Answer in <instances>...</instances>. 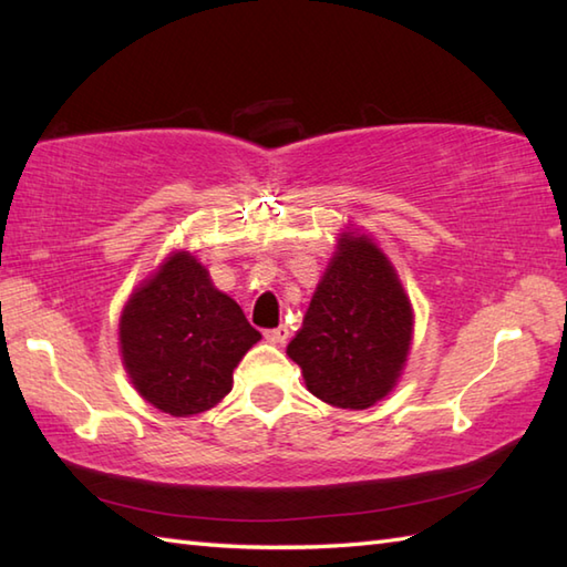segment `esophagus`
Wrapping results in <instances>:
<instances>
[{
    "mask_svg": "<svg viewBox=\"0 0 567 567\" xmlns=\"http://www.w3.org/2000/svg\"><path fill=\"white\" fill-rule=\"evenodd\" d=\"M262 336L270 343H285L287 339H290V331H287V327H277V329H268Z\"/></svg>",
    "mask_w": 567,
    "mask_h": 567,
    "instance_id": "1",
    "label": "esophagus"
}]
</instances>
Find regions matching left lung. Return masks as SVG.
Returning <instances> with one entry per match:
<instances>
[{
	"label": "left lung",
	"instance_id": "1",
	"mask_svg": "<svg viewBox=\"0 0 567 567\" xmlns=\"http://www.w3.org/2000/svg\"><path fill=\"white\" fill-rule=\"evenodd\" d=\"M412 319L390 260L370 238L343 234L287 355L321 402L368 409L400 378Z\"/></svg>",
	"mask_w": 567,
	"mask_h": 567
}]
</instances>
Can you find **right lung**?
Wrapping results in <instances>:
<instances>
[{
  "mask_svg": "<svg viewBox=\"0 0 567 567\" xmlns=\"http://www.w3.org/2000/svg\"><path fill=\"white\" fill-rule=\"evenodd\" d=\"M122 355L143 400L173 416L207 412L231 392L234 368L260 333L204 265L175 252L131 295L118 321Z\"/></svg>",
  "mask_w": 567,
  "mask_h": 567,
  "instance_id": "right-lung-1",
  "label": "right lung"
}]
</instances>
